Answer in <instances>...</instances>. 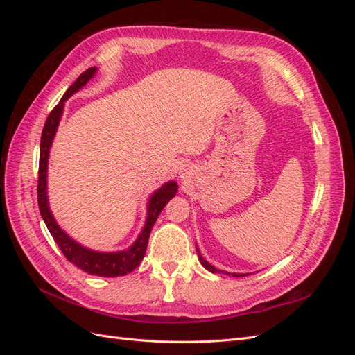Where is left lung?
<instances>
[{"label":"left lung","mask_w":355,"mask_h":355,"mask_svg":"<svg viewBox=\"0 0 355 355\" xmlns=\"http://www.w3.org/2000/svg\"><path fill=\"white\" fill-rule=\"evenodd\" d=\"M198 259H200V262L202 263V266L206 268V270H209L210 272H220V271H218V270H216V268L211 266L206 259H204V257H202L200 253H198ZM227 274L230 275V272H227ZM232 275H234V277H244V275H249V274H232Z\"/></svg>","instance_id":"1"}]
</instances>
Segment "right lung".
I'll return each mask as SVG.
<instances>
[{"label":"right lung","instance_id":"1","mask_svg":"<svg viewBox=\"0 0 355 355\" xmlns=\"http://www.w3.org/2000/svg\"><path fill=\"white\" fill-rule=\"evenodd\" d=\"M96 72V68L85 69L80 77L75 80V83L63 94L60 102L51 110L49 114L44 128H42L41 133V144H40V167H38V188H37V198H38V207L41 218L44 219L47 228L51 234V237L55 239L59 249L62 250L63 256L73 263L75 266L81 268L83 271L92 275H99V277H120L132 272L135 268L142 262L146 247L149 234L154 227L157 218L159 216L161 210L164 209L168 200L173 198L178 192V184L176 182H167L164 187H161L158 191H155L153 197L149 198L148 204V216L145 227L142 232L139 234L137 240L132 244L130 249L123 250V252H114V253H101V252H93L85 249L81 244L75 243L69 235L65 234L59 228L55 218L49 209V201H47V161H49V153L50 146L53 142V137L58 130L60 115L63 111V103L68 98L78 92L83 85L87 84V81L93 77Z\"/></svg>","mask_w":355,"mask_h":355}]
</instances>
